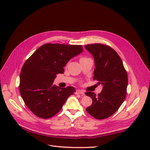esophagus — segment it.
<instances>
[{
    "instance_id": "obj_1",
    "label": "esophagus",
    "mask_w": 150,
    "mask_h": 150,
    "mask_svg": "<svg viewBox=\"0 0 150 150\" xmlns=\"http://www.w3.org/2000/svg\"><path fill=\"white\" fill-rule=\"evenodd\" d=\"M75 93L76 94H80V95H84V92H83L82 90H79V89L76 90Z\"/></svg>"
}]
</instances>
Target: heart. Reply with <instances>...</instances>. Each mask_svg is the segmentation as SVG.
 Masks as SVG:
<instances>
[{
	"instance_id": "1",
	"label": "heart",
	"mask_w": 150,
	"mask_h": 150,
	"mask_svg": "<svg viewBox=\"0 0 150 150\" xmlns=\"http://www.w3.org/2000/svg\"><path fill=\"white\" fill-rule=\"evenodd\" d=\"M85 58H87V57H81V59H85ZM80 59V60H81Z\"/></svg>"
}]
</instances>
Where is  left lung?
Segmentation results:
<instances>
[{
	"instance_id": "1",
	"label": "left lung",
	"mask_w": 150,
	"mask_h": 150,
	"mask_svg": "<svg viewBox=\"0 0 150 150\" xmlns=\"http://www.w3.org/2000/svg\"><path fill=\"white\" fill-rule=\"evenodd\" d=\"M85 47L95 59L93 79L103 85L98 96L91 91L85 93L93 100L92 105L86 110L98 120L107 118L118 110L125 99L128 75L121 58L111 47L93 44L86 45Z\"/></svg>"
}]
</instances>
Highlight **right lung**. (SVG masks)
<instances>
[{
    "label": "right lung",
    "mask_w": 150,
    "mask_h": 150,
    "mask_svg": "<svg viewBox=\"0 0 150 150\" xmlns=\"http://www.w3.org/2000/svg\"><path fill=\"white\" fill-rule=\"evenodd\" d=\"M83 52L81 45L45 44L25 62L20 77L19 90L27 107L38 117L47 119L62 108L75 92L73 87L59 88L53 84L65 65Z\"/></svg>",
    "instance_id": "obj_1"
}]
</instances>
